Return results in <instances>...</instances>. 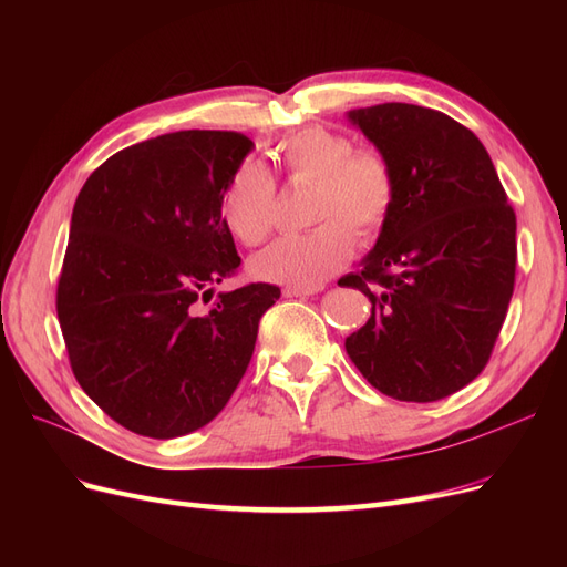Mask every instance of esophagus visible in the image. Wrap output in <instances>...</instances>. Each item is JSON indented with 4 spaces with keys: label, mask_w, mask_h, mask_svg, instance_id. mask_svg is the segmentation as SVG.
Returning a JSON list of instances; mask_svg holds the SVG:
<instances>
[{
    "label": "esophagus",
    "mask_w": 567,
    "mask_h": 567,
    "mask_svg": "<svg viewBox=\"0 0 567 567\" xmlns=\"http://www.w3.org/2000/svg\"><path fill=\"white\" fill-rule=\"evenodd\" d=\"M321 286H312V288H302V286H286L284 296L286 298H305V296H315L319 293Z\"/></svg>",
    "instance_id": "obj_1"
}]
</instances>
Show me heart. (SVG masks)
Listing matches in <instances>:
<instances>
[{"mask_svg":"<svg viewBox=\"0 0 567 567\" xmlns=\"http://www.w3.org/2000/svg\"><path fill=\"white\" fill-rule=\"evenodd\" d=\"M293 179H315L312 221L305 234L281 236L250 257V274L267 284L312 288L346 265L362 238L379 234L394 205V177L381 153L352 151L348 136L307 127L277 146ZM277 184L260 161L238 165L221 194V217L236 241L257 246L271 231Z\"/></svg>","mask_w":567,"mask_h":567,"instance_id":"heart-1","label":"heart"}]
</instances>
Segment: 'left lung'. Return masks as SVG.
Instances as JSON below:
<instances>
[{"label": "left lung", "instance_id": "1", "mask_svg": "<svg viewBox=\"0 0 567 567\" xmlns=\"http://www.w3.org/2000/svg\"><path fill=\"white\" fill-rule=\"evenodd\" d=\"M381 153L394 205L362 271L338 284L369 298L346 338L364 379L400 402H437L485 369L516 281V213L487 148L456 120L414 104L348 111Z\"/></svg>", "mask_w": 567, "mask_h": 567}]
</instances>
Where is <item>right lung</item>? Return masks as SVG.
<instances>
[{
  "instance_id": "right-lung-1",
  "label": "right lung",
  "mask_w": 567,
  "mask_h": 567,
  "mask_svg": "<svg viewBox=\"0 0 567 567\" xmlns=\"http://www.w3.org/2000/svg\"><path fill=\"white\" fill-rule=\"evenodd\" d=\"M252 142L184 130L117 151L78 194L56 312L78 383L136 435L210 423L250 364L271 284L219 293L241 265L221 194Z\"/></svg>"
}]
</instances>
